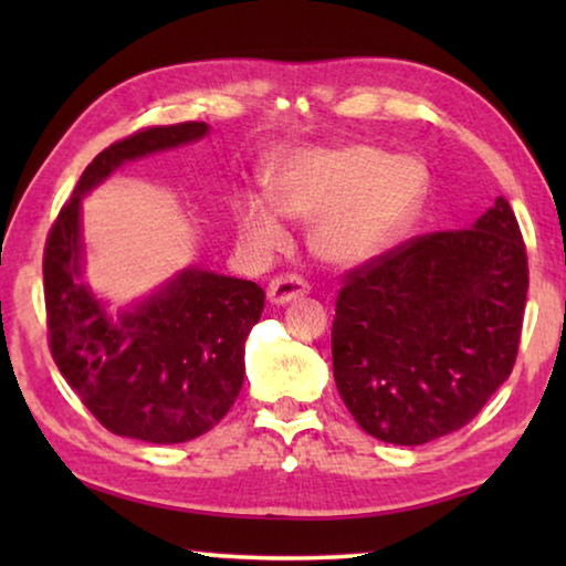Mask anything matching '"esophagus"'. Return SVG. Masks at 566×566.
I'll use <instances>...</instances> for the list:
<instances>
[{"label": "esophagus", "instance_id": "34e87169", "mask_svg": "<svg viewBox=\"0 0 566 566\" xmlns=\"http://www.w3.org/2000/svg\"><path fill=\"white\" fill-rule=\"evenodd\" d=\"M310 294V284H306L304 276L300 274H280L270 282V290H266V296H270L272 304H286L300 300V296Z\"/></svg>", "mask_w": 566, "mask_h": 566}]
</instances>
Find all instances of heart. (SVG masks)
Segmentation results:
<instances>
[{"instance_id": "heart-1", "label": "heart", "mask_w": 566, "mask_h": 566, "mask_svg": "<svg viewBox=\"0 0 566 566\" xmlns=\"http://www.w3.org/2000/svg\"><path fill=\"white\" fill-rule=\"evenodd\" d=\"M274 197L286 217L314 219L310 242L319 260L357 266L387 252L415 222L427 169L415 157H389L371 145L296 149L276 169ZM276 207L254 197L239 212L247 242L260 252L286 239Z\"/></svg>"}]
</instances>
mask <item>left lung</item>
I'll list each match as a JSON object with an SVG mask.
<instances>
[{"label":"left lung","mask_w":566,"mask_h":566,"mask_svg":"<svg viewBox=\"0 0 566 566\" xmlns=\"http://www.w3.org/2000/svg\"><path fill=\"white\" fill-rule=\"evenodd\" d=\"M530 266L504 197L472 229L411 237L342 276L334 381L364 432L417 447L469 424L512 375Z\"/></svg>","instance_id":"1"}]
</instances>
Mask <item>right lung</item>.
Instances as JSON below:
<instances>
[{
    "label": "right lung",
    "instance_id": "right-lung-1",
    "mask_svg": "<svg viewBox=\"0 0 566 566\" xmlns=\"http://www.w3.org/2000/svg\"><path fill=\"white\" fill-rule=\"evenodd\" d=\"M205 122L147 127L114 142L84 169L46 234V337L82 405L112 434L189 442L222 419L244 381V339L262 317L260 284L187 270L117 319L80 282V202L122 161L187 145Z\"/></svg>",
    "mask_w": 566,
    "mask_h": 566
}]
</instances>
